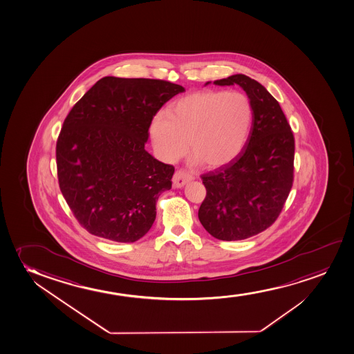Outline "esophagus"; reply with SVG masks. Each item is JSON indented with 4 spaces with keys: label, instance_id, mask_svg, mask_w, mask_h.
<instances>
[{
    "label": "esophagus",
    "instance_id": "34e87169",
    "mask_svg": "<svg viewBox=\"0 0 354 354\" xmlns=\"http://www.w3.org/2000/svg\"><path fill=\"white\" fill-rule=\"evenodd\" d=\"M191 180H193L192 175L189 174L185 170H178V171H175L174 176H173V186L175 189H181Z\"/></svg>",
    "mask_w": 354,
    "mask_h": 354
}]
</instances>
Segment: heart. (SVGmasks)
Masks as SVG:
<instances>
[{
    "label": "heart",
    "mask_w": 354,
    "mask_h": 354,
    "mask_svg": "<svg viewBox=\"0 0 354 354\" xmlns=\"http://www.w3.org/2000/svg\"><path fill=\"white\" fill-rule=\"evenodd\" d=\"M252 106L241 91L202 90L181 97L151 124L152 142L158 157L175 162L187 150L194 163L220 167L233 160L246 142Z\"/></svg>",
    "instance_id": "1"
}]
</instances>
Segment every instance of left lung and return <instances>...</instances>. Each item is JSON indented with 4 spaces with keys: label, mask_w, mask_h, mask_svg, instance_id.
Returning a JSON list of instances; mask_svg holds the SVG:
<instances>
[{
    "label": "left lung",
    "mask_w": 354,
    "mask_h": 354,
    "mask_svg": "<svg viewBox=\"0 0 354 354\" xmlns=\"http://www.w3.org/2000/svg\"><path fill=\"white\" fill-rule=\"evenodd\" d=\"M214 84L239 85L251 101L252 122L239 155L202 175L207 197L198 217L216 239H248L275 222L290 194L293 132L279 102L254 79L234 74Z\"/></svg>",
    "instance_id": "left-lung-1"
}]
</instances>
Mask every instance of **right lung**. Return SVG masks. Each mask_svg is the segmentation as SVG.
Segmentation results:
<instances>
[{"label": "right lung", "mask_w": 354, "mask_h": 354, "mask_svg": "<svg viewBox=\"0 0 354 354\" xmlns=\"http://www.w3.org/2000/svg\"><path fill=\"white\" fill-rule=\"evenodd\" d=\"M184 91L165 80L104 77L69 111L56 142L57 178L88 233L134 243L150 230L174 167L145 150L149 129L165 102Z\"/></svg>", "instance_id": "1"}]
</instances>
